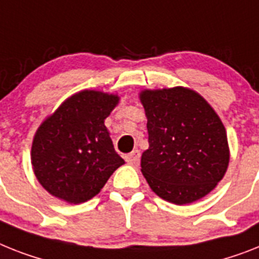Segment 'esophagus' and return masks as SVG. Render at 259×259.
<instances>
[{
    "mask_svg": "<svg viewBox=\"0 0 259 259\" xmlns=\"http://www.w3.org/2000/svg\"><path fill=\"white\" fill-rule=\"evenodd\" d=\"M125 161L131 165H138L139 161H140V151L139 149H135L131 153H128L125 156Z\"/></svg>",
    "mask_w": 259,
    "mask_h": 259,
    "instance_id": "obj_1",
    "label": "esophagus"
}]
</instances>
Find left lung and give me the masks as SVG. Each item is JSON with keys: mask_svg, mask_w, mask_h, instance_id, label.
Returning a JSON list of instances; mask_svg holds the SVG:
<instances>
[{"mask_svg": "<svg viewBox=\"0 0 259 259\" xmlns=\"http://www.w3.org/2000/svg\"><path fill=\"white\" fill-rule=\"evenodd\" d=\"M149 148L142 173L159 197L191 204L211 192L229 165L225 127L210 104L193 90H144Z\"/></svg>", "mask_w": 259, "mask_h": 259, "instance_id": "left-lung-1", "label": "left lung"}]
</instances>
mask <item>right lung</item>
<instances>
[{
  "label": "right lung",
  "instance_id": "1",
  "mask_svg": "<svg viewBox=\"0 0 259 259\" xmlns=\"http://www.w3.org/2000/svg\"><path fill=\"white\" fill-rule=\"evenodd\" d=\"M119 96L84 90L66 99L35 132L31 164L54 197L80 204L99 193L124 160L104 125Z\"/></svg>",
  "mask_w": 259,
  "mask_h": 259
}]
</instances>
